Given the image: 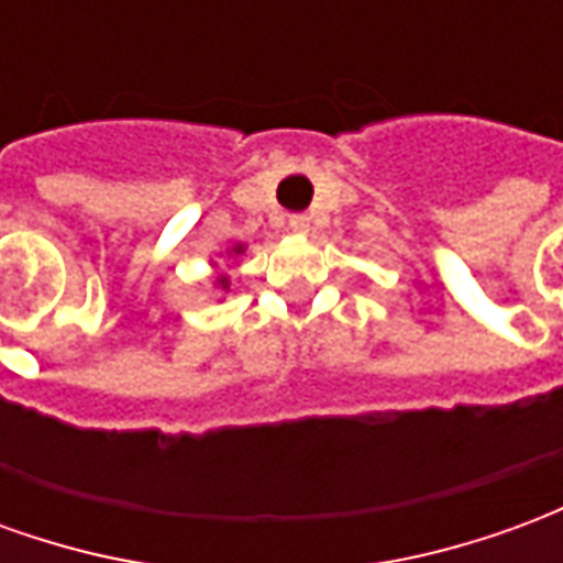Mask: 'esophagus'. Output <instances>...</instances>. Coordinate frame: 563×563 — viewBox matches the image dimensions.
Wrapping results in <instances>:
<instances>
[{
	"mask_svg": "<svg viewBox=\"0 0 563 563\" xmlns=\"http://www.w3.org/2000/svg\"><path fill=\"white\" fill-rule=\"evenodd\" d=\"M289 229L295 234H307L310 232V217L307 213H295V217H289Z\"/></svg>",
	"mask_w": 563,
	"mask_h": 563,
	"instance_id": "34e87169",
	"label": "esophagus"
}]
</instances>
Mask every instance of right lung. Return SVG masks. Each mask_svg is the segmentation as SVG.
<instances>
[{
	"mask_svg": "<svg viewBox=\"0 0 563 563\" xmlns=\"http://www.w3.org/2000/svg\"><path fill=\"white\" fill-rule=\"evenodd\" d=\"M244 253H246V244H234V246H229V250H225V256H232V258L244 256ZM210 265L217 268V262H213V258H210ZM225 268H229V265H225ZM213 289L220 292V301H222V295L232 289V277H229L225 271H220V274H217V280H213Z\"/></svg>",
	"mask_w": 563,
	"mask_h": 563,
	"instance_id": "add662e5",
	"label": "right lung"
}]
</instances>
